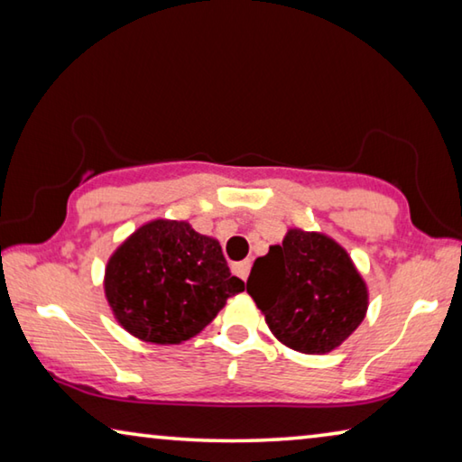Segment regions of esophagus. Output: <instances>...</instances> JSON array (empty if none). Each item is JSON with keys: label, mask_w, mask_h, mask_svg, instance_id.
Segmentation results:
<instances>
[{"label": "esophagus", "mask_w": 462, "mask_h": 462, "mask_svg": "<svg viewBox=\"0 0 462 462\" xmlns=\"http://www.w3.org/2000/svg\"><path fill=\"white\" fill-rule=\"evenodd\" d=\"M232 271L236 273V275L242 279V281H246L248 279V273H250V261H240V263H236L232 267Z\"/></svg>", "instance_id": "34e87169"}]
</instances>
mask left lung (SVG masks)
Instances as JSON below:
<instances>
[{
    "label": "left lung",
    "instance_id": "8db88e82",
    "mask_svg": "<svg viewBox=\"0 0 462 462\" xmlns=\"http://www.w3.org/2000/svg\"><path fill=\"white\" fill-rule=\"evenodd\" d=\"M246 291L279 342L303 355L338 348L366 316L369 289L350 254L322 232L287 230L254 261Z\"/></svg>",
    "mask_w": 462,
    "mask_h": 462
}]
</instances>
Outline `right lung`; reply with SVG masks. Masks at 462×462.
Listing matches in <instances>:
<instances>
[{
	"label": "right lung",
	"instance_id": "right-lung-1",
	"mask_svg": "<svg viewBox=\"0 0 462 462\" xmlns=\"http://www.w3.org/2000/svg\"><path fill=\"white\" fill-rule=\"evenodd\" d=\"M106 300L124 330L143 342L181 344L198 336L245 291L220 242L185 220H152L114 250L106 264Z\"/></svg>",
	"mask_w": 462,
	"mask_h": 462
}]
</instances>
